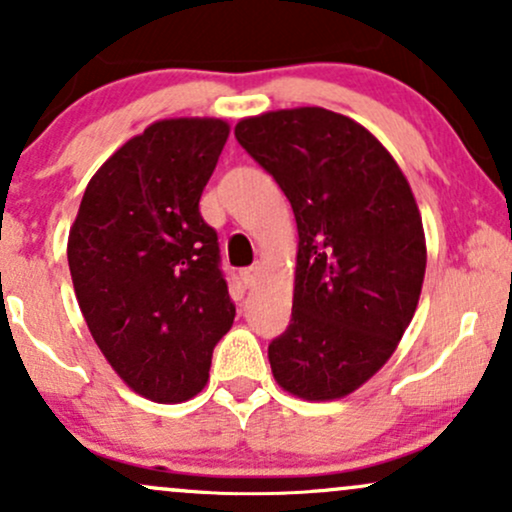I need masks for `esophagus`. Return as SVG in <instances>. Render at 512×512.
Returning <instances> with one entry per match:
<instances>
[{"mask_svg":"<svg viewBox=\"0 0 512 512\" xmlns=\"http://www.w3.org/2000/svg\"><path fill=\"white\" fill-rule=\"evenodd\" d=\"M257 276H260V262H255V264H250V267L240 269V281H243L248 289H250V286H255Z\"/></svg>","mask_w":512,"mask_h":512,"instance_id":"34e87169","label":"esophagus"}]
</instances>
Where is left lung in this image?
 <instances>
[{"label": "left lung", "instance_id": "8db88e82", "mask_svg": "<svg viewBox=\"0 0 512 512\" xmlns=\"http://www.w3.org/2000/svg\"><path fill=\"white\" fill-rule=\"evenodd\" d=\"M236 139L291 202L298 226L291 322L269 344L276 383L325 402L385 366L426 272L421 214L395 158L325 108L245 117Z\"/></svg>", "mask_w": 512, "mask_h": 512}]
</instances>
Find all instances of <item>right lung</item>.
Listing matches in <instances>:
<instances>
[{"label":"right lung","mask_w":512,"mask_h":512,"mask_svg":"<svg viewBox=\"0 0 512 512\" xmlns=\"http://www.w3.org/2000/svg\"><path fill=\"white\" fill-rule=\"evenodd\" d=\"M228 132L214 117L149 125L98 168L69 231L88 330L115 373L154 402H185L207 385L236 317L219 236L199 214Z\"/></svg>","instance_id":"1"}]
</instances>
